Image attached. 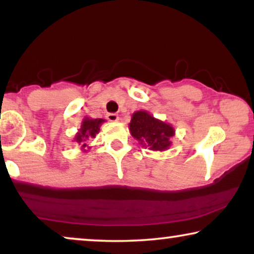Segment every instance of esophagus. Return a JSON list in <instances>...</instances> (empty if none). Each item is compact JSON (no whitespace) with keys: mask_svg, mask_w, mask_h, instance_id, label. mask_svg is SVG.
Wrapping results in <instances>:
<instances>
[{"mask_svg":"<svg viewBox=\"0 0 254 254\" xmlns=\"http://www.w3.org/2000/svg\"><path fill=\"white\" fill-rule=\"evenodd\" d=\"M106 118H107V120H110V121H117L118 119H119V117H118V114H116V113H109L106 116Z\"/></svg>","mask_w":254,"mask_h":254,"instance_id":"obj_1","label":"esophagus"}]
</instances>
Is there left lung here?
I'll return each instance as SVG.
<instances>
[{
  "instance_id": "obj_1",
  "label": "left lung",
  "mask_w": 254,
  "mask_h": 254,
  "mask_svg": "<svg viewBox=\"0 0 254 254\" xmlns=\"http://www.w3.org/2000/svg\"><path fill=\"white\" fill-rule=\"evenodd\" d=\"M129 129L136 140L141 141L151 150H165L170 147V137L175 135V130L170 125L155 119L145 111L135 112L131 117Z\"/></svg>"
}]
</instances>
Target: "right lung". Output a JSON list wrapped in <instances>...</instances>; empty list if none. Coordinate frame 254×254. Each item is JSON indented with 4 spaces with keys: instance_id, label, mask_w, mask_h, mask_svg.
Instances as JSON below:
<instances>
[{
    "instance_id": "1",
    "label": "right lung",
    "mask_w": 254,
    "mask_h": 254,
    "mask_svg": "<svg viewBox=\"0 0 254 254\" xmlns=\"http://www.w3.org/2000/svg\"><path fill=\"white\" fill-rule=\"evenodd\" d=\"M103 119H85L82 123L81 129L78 130L77 135L75 136V141L82 145L83 148L86 147L92 138H95L96 134L99 131V127Z\"/></svg>"
}]
</instances>
